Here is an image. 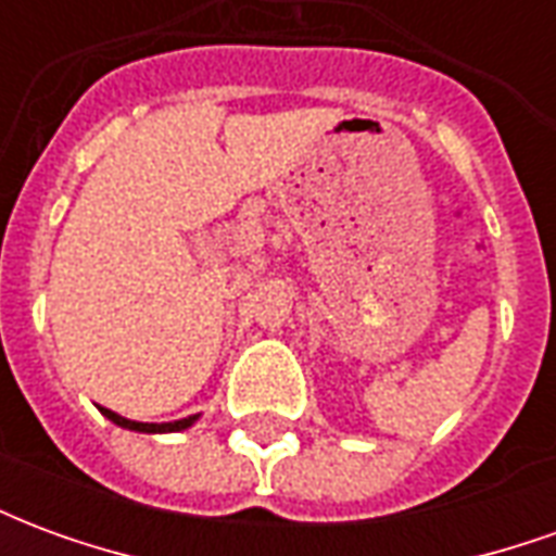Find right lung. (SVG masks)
I'll use <instances>...</instances> for the list:
<instances>
[{
    "label": "right lung",
    "mask_w": 556,
    "mask_h": 556,
    "mask_svg": "<svg viewBox=\"0 0 556 556\" xmlns=\"http://www.w3.org/2000/svg\"><path fill=\"white\" fill-rule=\"evenodd\" d=\"M101 414L106 419H113L115 426H122V429L148 431V434H160V431H184V429H190L195 419H199V414H193V417L175 419V422H137V419H127V417H122V414H115V410H110V408H101Z\"/></svg>",
    "instance_id": "1"
}]
</instances>
